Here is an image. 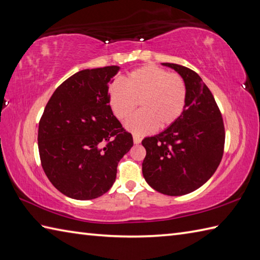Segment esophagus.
Masks as SVG:
<instances>
[{
	"mask_svg": "<svg viewBox=\"0 0 260 260\" xmlns=\"http://www.w3.org/2000/svg\"><path fill=\"white\" fill-rule=\"evenodd\" d=\"M133 141H134L135 144H140L141 141H142V139H141L140 136H137V135H133Z\"/></svg>",
	"mask_w": 260,
	"mask_h": 260,
	"instance_id": "obj_1",
	"label": "esophagus"
}]
</instances>
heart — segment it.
<instances>
[{
    "label": "heart",
    "mask_w": 260,
    "mask_h": 260,
    "mask_svg": "<svg viewBox=\"0 0 260 260\" xmlns=\"http://www.w3.org/2000/svg\"><path fill=\"white\" fill-rule=\"evenodd\" d=\"M186 84L178 74L154 64L132 71L126 85L116 81L109 88V105L119 120L128 119L139 103L142 112L126 124L136 135H145L154 129H164L180 118L185 107Z\"/></svg>",
    "instance_id": "heart-1"
}]
</instances>
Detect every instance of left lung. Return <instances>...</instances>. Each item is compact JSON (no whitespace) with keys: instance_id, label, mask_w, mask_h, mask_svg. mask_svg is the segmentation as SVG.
Masks as SVG:
<instances>
[{"instance_id":"1","label":"left lung","mask_w":260,"mask_h":260,"mask_svg":"<svg viewBox=\"0 0 260 260\" xmlns=\"http://www.w3.org/2000/svg\"><path fill=\"white\" fill-rule=\"evenodd\" d=\"M184 79L187 89L183 113L162 133L145 137L143 176L154 190L184 196L203 185L218 169L223 155V119L214 97L196 71L176 63H163Z\"/></svg>"}]
</instances>
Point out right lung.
<instances>
[{"mask_svg": "<svg viewBox=\"0 0 260 260\" xmlns=\"http://www.w3.org/2000/svg\"><path fill=\"white\" fill-rule=\"evenodd\" d=\"M118 66L85 69L60 85L39 121L41 165L52 185L76 200H91L113 186L133 137L115 117L108 86Z\"/></svg>", "mask_w": 260, "mask_h": 260, "instance_id": "add662e5", "label": "right lung"}]
</instances>
